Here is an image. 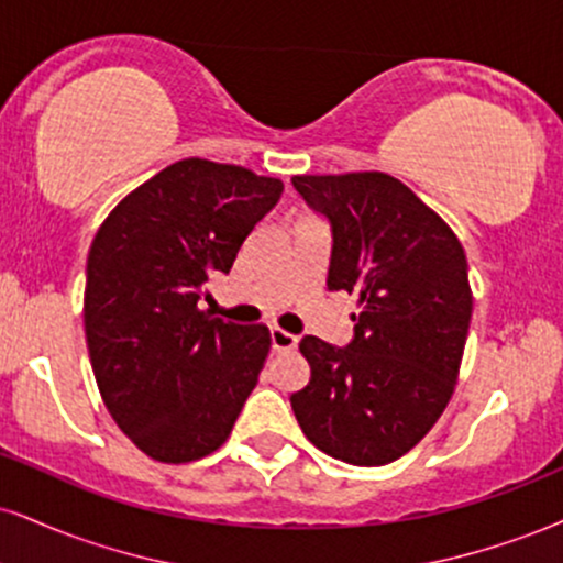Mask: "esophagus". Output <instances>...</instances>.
<instances>
[{
	"mask_svg": "<svg viewBox=\"0 0 563 563\" xmlns=\"http://www.w3.org/2000/svg\"><path fill=\"white\" fill-rule=\"evenodd\" d=\"M269 341H273V351H290L299 346V338L280 328H269Z\"/></svg>",
	"mask_w": 563,
	"mask_h": 563,
	"instance_id": "esophagus-1",
	"label": "esophagus"
}]
</instances>
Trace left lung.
<instances>
[{
  "label": "left lung",
  "instance_id": "obj_1",
  "mask_svg": "<svg viewBox=\"0 0 563 563\" xmlns=\"http://www.w3.org/2000/svg\"><path fill=\"white\" fill-rule=\"evenodd\" d=\"M330 222L328 290L356 296L343 349L303 335L307 388L290 396L303 435L356 466L396 462L449 404L472 320L466 256L453 230L385 173L296 175Z\"/></svg>",
  "mask_w": 563,
  "mask_h": 563
}]
</instances>
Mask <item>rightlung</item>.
Instances as JSON below:
<instances>
[{
    "label": "right lung",
    "instance_id": "obj_1",
    "mask_svg": "<svg viewBox=\"0 0 563 563\" xmlns=\"http://www.w3.org/2000/svg\"><path fill=\"white\" fill-rule=\"evenodd\" d=\"M280 194V180L246 167L180 159L128 194L91 243L93 377L118 428L154 462L220 449L260 380L269 330L222 322L199 301Z\"/></svg>",
    "mask_w": 563,
    "mask_h": 563
}]
</instances>
